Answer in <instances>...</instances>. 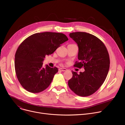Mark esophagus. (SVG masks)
<instances>
[{"label": "esophagus", "instance_id": "obj_1", "mask_svg": "<svg viewBox=\"0 0 125 125\" xmlns=\"http://www.w3.org/2000/svg\"><path fill=\"white\" fill-rule=\"evenodd\" d=\"M59 70L62 71H66L67 70V69L66 68H60L59 69Z\"/></svg>", "mask_w": 125, "mask_h": 125}]
</instances>
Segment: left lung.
<instances>
[{
  "label": "left lung",
  "instance_id": "8db88e82",
  "mask_svg": "<svg viewBox=\"0 0 125 125\" xmlns=\"http://www.w3.org/2000/svg\"><path fill=\"white\" fill-rule=\"evenodd\" d=\"M69 36L77 44L78 59L74 67H83L85 71L78 74L72 71L68 81L69 88L77 95L87 96L94 94L104 82L110 68V57L103 42L85 32H75Z\"/></svg>",
  "mask_w": 125,
  "mask_h": 125
}]
</instances>
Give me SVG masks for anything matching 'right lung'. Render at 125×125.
I'll list each match as a JSON object with an SVG mask.
<instances>
[{
	"label": "right lung",
	"instance_id": "right-lung-1",
	"mask_svg": "<svg viewBox=\"0 0 125 125\" xmlns=\"http://www.w3.org/2000/svg\"><path fill=\"white\" fill-rule=\"evenodd\" d=\"M68 40L62 33H36L25 39L16 50L14 67L21 85L29 92L40 93L51 84L57 67H43L46 55L53 53L61 44Z\"/></svg>",
	"mask_w": 125,
	"mask_h": 125
}]
</instances>
